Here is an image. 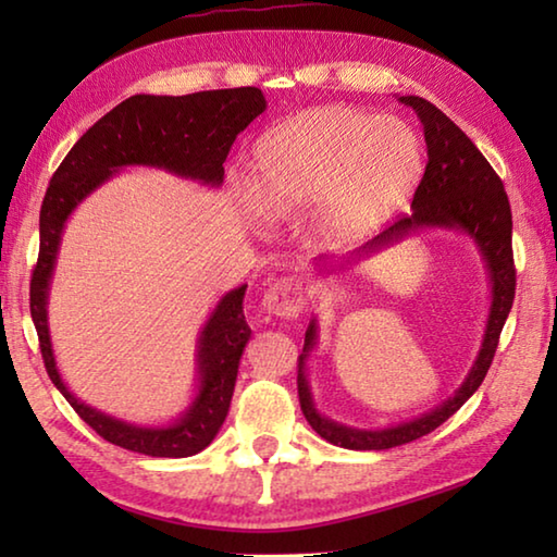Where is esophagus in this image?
I'll use <instances>...</instances> for the list:
<instances>
[{
	"instance_id": "1",
	"label": "esophagus",
	"mask_w": 557,
	"mask_h": 557,
	"mask_svg": "<svg viewBox=\"0 0 557 557\" xmlns=\"http://www.w3.org/2000/svg\"><path fill=\"white\" fill-rule=\"evenodd\" d=\"M262 312L272 317H295L301 309V285L297 280H277L260 301Z\"/></svg>"
}]
</instances>
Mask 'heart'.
<instances>
[{
	"label": "heart",
	"mask_w": 557,
	"mask_h": 557,
	"mask_svg": "<svg viewBox=\"0 0 557 557\" xmlns=\"http://www.w3.org/2000/svg\"><path fill=\"white\" fill-rule=\"evenodd\" d=\"M422 166V143L405 122L356 108H322L258 139L250 199L268 221H289L314 206L317 240L351 248L408 203Z\"/></svg>",
	"instance_id": "obj_1"
}]
</instances>
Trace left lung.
Instances as JSON below:
<instances>
[{
	"instance_id": "obj_1",
	"label": "left lung",
	"mask_w": 557,
	"mask_h": 557,
	"mask_svg": "<svg viewBox=\"0 0 557 557\" xmlns=\"http://www.w3.org/2000/svg\"><path fill=\"white\" fill-rule=\"evenodd\" d=\"M398 100L403 106L414 110V115L422 122L428 145V166L418 191L412 196V213L395 221L391 228H385L373 240L361 245L354 252H348L344 258H314L317 275H334L336 270H344L366 258L379 256V252L408 240L410 235L420 231H455L476 245L479 256L484 260L492 301H488L482 346H479L474 363H471V369L459 388L445 403H440L437 408L422 412L418 418L375 430L344 425V422H336L319 412L307 371L309 356H312L319 344V322L317 317L309 322L297 371L301 412H305L307 422L319 437L346 449L398 447L405 445V442L428 435V432L440 428L442 422L451 418L476 393L479 385H482L488 366H492L498 336H502V329L506 324L508 312H511L516 295V270L511 250L513 221L502 178L496 176L492 164L486 162L484 154L479 152L465 132L445 112L432 106L430 100L420 96H398Z\"/></svg>"
}]
</instances>
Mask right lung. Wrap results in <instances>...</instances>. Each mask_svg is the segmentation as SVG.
Listing matches in <instances>:
<instances>
[{"mask_svg": "<svg viewBox=\"0 0 557 557\" xmlns=\"http://www.w3.org/2000/svg\"><path fill=\"white\" fill-rule=\"evenodd\" d=\"M260 88L203 90L191 96H132L100 117L55 169L39 215V262L32 275V319L55 388L102 440L147 457L199 455L219 435L231 408L250 326L240 285L219 299L196 338V391L186 410L164 425H137L75 398L61 379L49 329V292L63 228L73 211L127 166L162 169L209 188L223 184V162L235 137L265 112Z\"/></svg>", "mask_w": 557, "mask_h": 557, "instance_id": "obj_1", "label": "right lung"}]
</instances>
